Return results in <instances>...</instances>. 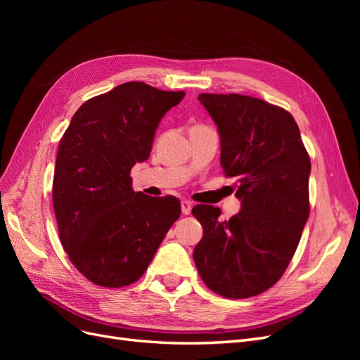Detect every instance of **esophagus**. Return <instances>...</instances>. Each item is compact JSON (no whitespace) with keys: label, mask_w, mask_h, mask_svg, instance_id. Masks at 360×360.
Instances as JSON below:
<instances>
[{"label":"esophagus","mask_w":360,"mask_h":360,"mask_svg":"<svg viewBox=\"0 0 360 360\" xmlns=\"http://www.w3.org/2000/svg\"><path fill=\"white\" fill-rule=\"evenodd\" d=\"M192 204L189 201H181V213L183 214H191Z\"/></svg>","instance_id":"esophagus-1"}]
</instances>
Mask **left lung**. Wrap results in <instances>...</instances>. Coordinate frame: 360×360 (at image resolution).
Returning <instances> with one entry per match:
<instances>
[{
	"label": "left lung",
	"mask_w": 360,
	"mask_h": 360,
	"mask_svg": "<svg viewBox=\"0 0 360 360\" xmlns=\"http://www.w3.org/2000/svg\"><path fill=\"white\" fill-rule=\"evenodd\" d=\"M198 101L217 126L221 167L237 180L242 209L221 221L217 207H193L204 230L193 261L212 291L252 297L276 284L296 252L309 216L311 160L282 108L242 94L201 93Z\"/></svg>",
	"instance_id": "obj_1"
}]
</instances>
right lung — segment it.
<instances>
[{"mask_svg": "<svg viewBox=\"0 0 360 360\" xmlns=\"http://www.w3.org/2000/svg\"><path fill=\"white\" fill-rule=\"evenodd\" d=\"M183 97L138 81L117 85L86 101L60 141L52 184L60 240L96 285L134 284L180 217L176 197L135 192L130 169L148 159L160 120Z\"/></svg>", "mask_w": 360, "mask_h": 360, "instance_id": "add662e5", "label": "right lung"}]
</instances>
